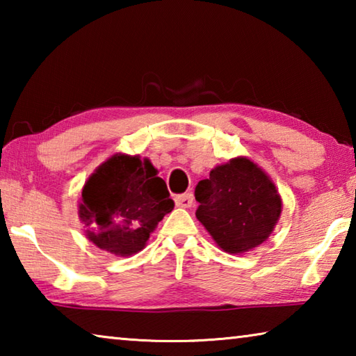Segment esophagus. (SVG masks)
I'll list each match as a JSON object with an SVG mask.
<instances>
[{
    "mask_svg": "<svg viewBox=\"0 0 356 356\" xmlns=\"http://www.w3.org/2000/svg\"><path fill=\"white\" fill-rule=\"evenodd\" d=\"M193 201H195V197H193L191 193H184V195H179L176 196V204L177 207H185L188 209L193 206Z\"/></svg>",
    "mask_w": 356,
    "mask_h": 356,
    "instance_id": "34e87169",
    "label": "esophagus"
}]
</instances>
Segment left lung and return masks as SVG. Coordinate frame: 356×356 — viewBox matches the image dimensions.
Returning <instances> with one entry per match:
<instances>
[{
	"mask_svg": "<svg viewBox=\"0 0 356 356\" xmlns=\"http://www.w3.org/2000/svg\"><path fill=\"white\" fill-rule=\"evenodd\" d=\"M196 218L229 254L262 245L281 215V196L256 163L237 156L210 171L196 185Z\"/></svg>",
	"mask_w": 356,
	"mask_h": 356,
	"instance_id": "8db88e82",
	"label": "left lung"
}]
</instances>
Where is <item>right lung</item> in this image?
Returning <instances> with one entry per match:
<instances>
[{
	"instance_id": "right-lung-1",
	"label": "right lung",
	"mask_w": 356,
	"mask_h": 356,
	"mask_svg": "<svg viewBox=\"0 0 356 356\" xmlns=\"http://www.w3.org/2000/svg\"><path fill=\"white\" fill-rule=\"evenodd\" d=\"M174 209L165 180L147 159L116 154L86 180L78 216L97 248L116 256L141 251Z\"/></svg>"
}]
</instances>
